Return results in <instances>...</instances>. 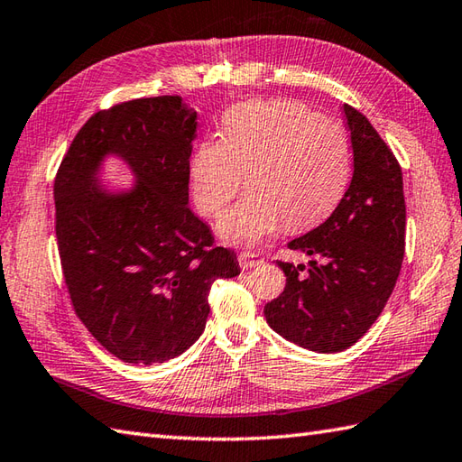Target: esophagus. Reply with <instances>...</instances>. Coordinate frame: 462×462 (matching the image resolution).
Segmentation results:
<instances>
[{"label": "esophagus", "mask_w": 462, "mask_h": 462, "mask_svg": "<svg viewBox=\"0 0 462 462\" xmlns=\"http://www.w3.org/2000/svg\"><path fill=\"white\" fill-rule=\"evenodd\" d=\"M238 262H240L242 270H252V267H257V265L263 263L262 257L252 254V252H242V254L238 255Z\"/></svg>", "instance_id": "34e87169"}]
</instances>
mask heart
I'll list each match as a JSON object with an SVG mask.
<instances>
[{
	"label": "heart",
	"mask_w": 462,
	"mask_h": 462,
	"mask_svg": "<svg viewBox=\"0 0 462 462\" xmlns=\"http://www.w3.org/2000/svg\"><path fill=\"white\" fill-rule=\"evenodd\" d=\"M352 169L345 130L293 100H252L232 108L220 139L202 142L190 159L197 208L218 218L245 187L252 195L218 224V236L255 248L283 226L303 230L338 205Z\"/></svg>",
	"instance_id": "b5f03b06"
}]
</instances>
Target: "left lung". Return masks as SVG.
I'll list each match as a JSON object with an SVG mask.
<instances>
[{"mask_svg":"<svg viewBox=\"0 0 462 462\" xmlns=\"http://www.w3.org/2000/svg\"><path fill=\"white\" fill-rule=\"evenodd\" d=\"M352 180L330 217L287 245L309 267L277 262L287 283L263 313L275 332L313 352H340L366 335L393 291L405 252L398 159L368 117L345 104Z\"/></svg>","mask_w":462,"mask_h":462,"instance_id":"obj_1","label":"left lung"}]
</instances>
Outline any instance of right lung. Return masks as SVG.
<instances>
[{"instance_id":"1","label":"right lung","mask_w":462,"mask_h":462,"mask_svg":"<svg viewBox=\"0 0 462 462\" xmlns=\"http://www.w3.org/2000/svg\"><path fill=\"white\" fill-rule=\"evenodd\" d=\"M197 112L155 96L96 112L74 135L55 177V232L74 313L127 364L185 352L205 330L217 280L240 273L189 205ZM120 154L138 179L104 191L95 171Z\"/></svg>"}]
</instances>
